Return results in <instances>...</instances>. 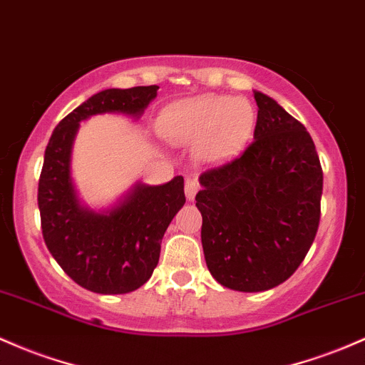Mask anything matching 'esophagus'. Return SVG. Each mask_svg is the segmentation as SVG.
<instances>
[{
  "instance_id": "esophagus-1",
  "label": "esophagus",
  "mask_w": 365,
  "mask_h": 365,
  "mask_svg": "<svg viewBox=\"0 0 365 365\" xmlns=\"http://www.w3.org/2000/svg\"><path fill=\"white\" fill-rule=\"evenodd\" d=\"M197 190H199V183L195 182V180L187 178L185 180V197H187V201H194Z\"/></svg>"
}]
</instances>
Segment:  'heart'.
I'll use <instances>...</instances> for the list:
<instances>
[{
  "mask_svg": "<svg viewBox=\"0 0 365 365\" xmlns=\"http://www.w3.org/2000/svg\"><path fill=\"white\" fill-rule=\"evenodd\" d=\"M256 110L246 98L201 95L180 100L161 112L158 131L171 143H193L199 163L223 164L250 142Z\"/></svg>",
  "mask_w": 365,
  "mask_h": 365,
  "instance_id": "b5f03b06",
  "label": "heart"
}]
</instances>
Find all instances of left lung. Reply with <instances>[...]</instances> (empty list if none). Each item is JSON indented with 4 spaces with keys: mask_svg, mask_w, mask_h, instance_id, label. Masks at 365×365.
<instances>
[{
    "mask_svg": "<svg viewBox=\"0 0 365 365\" xmlns=\"http://www.w3.org/2000/svg\"><path fill=\"white\" fill-rule=\"evenodd\" d=\"M255 140L234 161L199 176L206 265L222 286L242 293L272 289L294 274L320 220L322 168L302 123L253 91Z\"/></svg>",
    "mask_w": 365,
    "mask_h": 365,
    "instance_id": "left-lung-1",
    "label": "left lung"
}]
</instances>
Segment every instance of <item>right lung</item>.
Returning <instances> with one entry per match:
<instances>
[{"instance_id": "right-lung-1", "label": "right lung", "mask_w": 365, "mask_h": 365, "mask_svg": "<svg viewBox=\"0 0 365 365\" xmlns=\"http://www.w3.org/2000/svg\"><path fill=\"white\" fill-rule=\"evenodd\" d=\"M159 86L109 88L95 93L57 124L45 150L38 187L43 239L69 277L98 294L138 289L158 267L161 241L185 204L183 176L163 185L135 183L118 202L91 210L81 202L71 175L79 123L98 114L138 119Z\"/></svg>"}]
</instances>
